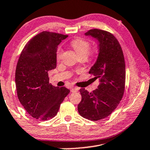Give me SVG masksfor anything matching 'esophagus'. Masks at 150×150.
Returning a JSON list of instances; mask_svg holds the SVG:
<instances>
[{
    "label": "esophagus",
    "instance_id": "34e87169",
    "mask_svg": "<svg viewBox=\"0 0 150 150\" xmlns=\"http://www.w3.org/2000/svg\"><path fill=\"white\" fill-rule=\"evenodd\" d=\"M78 90H79V89L77 87H71V92H77L78 91Z\"/></svg>",
    "mask_w": 150,
    "mask_h": 150
}]
</instances>
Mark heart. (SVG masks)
Segmentation results:
<instances>
[{"mask_svg": "<svg viewBox=\"0 0 150 150\" xmlns=\"http://www.w3.org/2000/svg\"><path fill=\"white\" fill-rule=\"evenodd\" d=\"M71 45L73 49L75 50L77 54L80 56H86V54L89 52L90 44L89 42H88L86 40L83 39H81V38H77V39H75L73 40L71 42ZM97 49L95 48L93 50H92L90 53V55L91 57H94L96 54ZM62 49L59 48L57 49V59L59 60L61 58V56H62Z\"/></svg>", "mask_w": 150, "mask_h": 150, "instance_id": "1", "label": "heart"}]
</instances>
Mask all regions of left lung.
Instances as JSON below:
<instances>
[{
  "instance_id": "left-lung-1",
  "label": "left lung",
  "mask_w": 150,
  "mask_h": 150,
  "mask_svg": "<svg viewBox=\"0 0 150 150\" xmlns=\"http://www.w3.org/2000/svg\"><path fill=\"white\" fill-rule=\"evenodd\" d=\"M85 35L98 42V56L89 73L95 76V80L99 79V84L90 93L80 89L82 99L78 111L83 117L97 121L110 115L122 100L125 90V60L122 47L111 33L94 28Z\"/></svg>"
}]
</instances>
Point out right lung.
Here are the masks:
<instances>
[{
    "instance_id": "add662e5",
    "label": "right lung",
    "mask_w": 150,
    "mask_h": 150,
    "mask_svg": "<svg viewBox=\"0 0 150 150\" xmlns=\"http://www.w3.org/2000/svg\"><path fill=\"white\" fill-rule=\"evenodd\" d=\"M68 35L43 31L28 41L21 52L15 72L18 98L33 117L48 120L57 113L69 93L65 87L49 83L48 71L57 66L58 45Z\"/></svg>"
}]
</instances>
